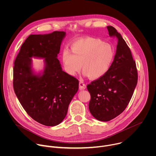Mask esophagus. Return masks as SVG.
Instances as JSON below:
<instances>
[{
	"instance_id": "esophagus-1",
	"label": "esophagus",
	"mask_w": 156,
	"mask_h": 156,
	"mask_svg": "<svg viewBox=\"0 0 156 156\" xmlns=\"http://www.w3.org/2000/svg\"><path fill=\"white\" fill-rule=\"evenodd\" d=\"M86 87V84L83 81H80V83H79L80 90H85Z\"/></svg>"
}]
</instances>
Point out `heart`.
<instances>
[{
    "label": "heart",
    "instance_id": "heart-1",
    "mask_svg": "<svg viewBox=\"0 0 156 156\" xmlns=\"http://www.w3.org/2000/svg\"><path fill=\"white\" fill-rule=\"evenodd\" d=\"M70 49L62 52L65 72L75 76L80 70L91 80L101 78L108 70L114 57V49L110 44L95 37H85L74 41Z\"/></svg>",
    "mask_w": 156,
    "mask_h": 156
}]
</instances>
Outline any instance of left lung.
<instances>
[{
  "mask_svg": "<svg viewBox=\"0 0 156 156\" xmlns=\"http://www.w3.org/2000/svg\"><path fill=\"white\" fill-rule=\"evenodd\" d=\"M107 28L117 39L116 53L108 70L87 86L91 94L89 109L97 120L108 122L120 115L128 105L138 81L135 61L122 35L112 26Z\"/></svg>",
  "mask_w": 156,
  "mask_h": 156,
  "instance_id": "1",
  "label": "left lung"
}]
</instances>
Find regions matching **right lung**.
Masks as SVG:
<instances>
[{
	"mask_svg": "<svg viewBox=\"0 0 156 156\" xmlns=\"http://www.w3.org/2000/svg\"><path fill=\"white\" fill-rule=\"evenodd\" d=\"M64 31L31 34L22 44L15 60L13 89L27 114L38 123L54 126L66 117L77 93V79L62 70L57 58ZM32 58L44 59L42 70L32 68Z\"/></svg>",
	"mask_w": 156,
	"mask_h": 156,
	"instance_id": "obj_1",
	"label": "right lung"
}]
</instances>
